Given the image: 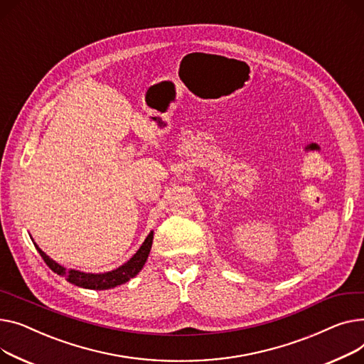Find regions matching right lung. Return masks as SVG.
Returning a JSON list of instances; mask_svg holds the SVG:
<instances>
[{
    "label": "right lung",
    "instance_id": "right-lung-1",
    "mask_svg": "<svg viewBox=\"0 0 364 364\" xmlns=\"http://www.w3.org/2000/svg\"><path fill=\"white\" fill-rule=\"evenodd\" d=\"M153 238H154V232L151 230L148 233V237L145 238L142 245L139 247V250L132 255L131 260H127L124 264H122L120 267H117L114 270L104 272V273H85V272L75 270V269L68 270L64 266H61L57 262H54L53 259H50L48 255L36 245V242H33V245L38 250V252L41 254V257L44 259L47 266L54 273H57L63 277H66V279L70 284H73L76 287L102 291V289H110V288H114L117 285L126 284L127 281H131L132 277H135L142 270V267H144V264L148 259L149 250H151Z\"/></svg>",
    "mask_w": 364,
    "mask_h": 364
}]
</instances>
